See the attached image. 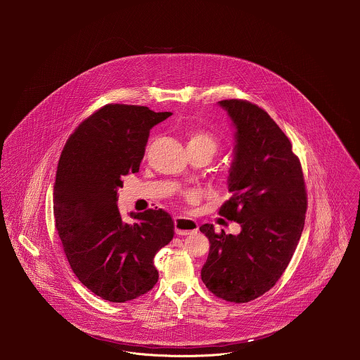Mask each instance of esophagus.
Instances as JSON below:
<instances>
[{"mask_svg":"<svg viewBox=\"0 0 360 360\" xmlns=\"http://www.w3.org/2000/svg\"><path fill=\"white\" fill-rule=\"evenodd\" d=\"M174 231L179 236H187L198 231V223L193 219L187 217H176L174 219Z\"/></svg>","mask_w":360,"mask_h":360,"instance_id":"1","label":"esophagus"}]
</instances>
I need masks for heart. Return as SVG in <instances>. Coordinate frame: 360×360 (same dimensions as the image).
I'll return each instance as SVG.
<instances>
[{"mask_svg":"<svg viewBox=\"0 0 360 360\" xmlns=\"http://www.w3.org/2000/svg\"><path fill=\"white\" fill-rule=\"evenodd\" d=\"M204 144L206 146L212 155H214V153L217 151V140L212 136V134H207V133H194L190 136L188 139V144Z\"/></svg>","mask_w":360,"mask_h":360,"instance_id":"heart-1","label":"heart"}]
</instances>
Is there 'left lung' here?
Returning a JSON list of instances; mask_svg holds the SVG:
<instances>
[{
	"mask_svg": "<svg viewBox=\"0 0 360 360\" xmlns=\"http://www.w3.org/2000/svg\"><path fill=\"white\" fill-rule=\"evenodd\" d=\"M236 126L229 191L219 214L241 224L238 236L200 230L210 248L201 277L227 302L245 304L278 281L305 226L308 195L298 156L266 110L245 100L219 101Z\"/></svg>",
	"mask_w": 360,
	"mask_h": 360,
	"instance_id": "1",
	"label": "left lung"
}]
</instances>
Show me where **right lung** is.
<instances>
[{
    "instance_id": "right-lung-1",
    "label": "right lung",
    "mask_w": 360,
    "mask_h": 360,
    "mask_svg": "<svg viewBox=\"0 0 360 360\" xmlns=\"http://www.w3.org/2000/svg\"><path fill=\"white\" fill-rule=\"evenodd\" d=\"M170 115L108 103L76 127L59 158L55 227L76 277L105 301L127 302L153 290L155 255L173 240L167 212L148 209L123 221L116 205L123 176L140 169L150 130Z\"/></svg>"
}]
</instances>
